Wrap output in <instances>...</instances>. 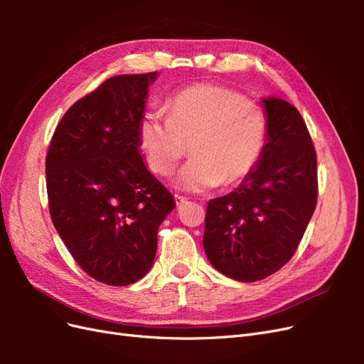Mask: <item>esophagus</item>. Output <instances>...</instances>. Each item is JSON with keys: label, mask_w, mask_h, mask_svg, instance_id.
<instances>
[{"label": "esophagus", "mask_w": 364, "mask_h": 364, "mask_svg": "<svg viewBox=\"0 0 364 364\" xmlns=\"http://www.w3.org/2000/svg\"><path fill=\"white\" fill-rule=\"evenodd\" d=\"M174 200H176V205H178V206H182L183 203H186V197L179 196V194H176V196H174Z\"/></svg>", "instance_id": "34e87169"}]
</instances>
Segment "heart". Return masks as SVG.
<instances>
[{"mask_svg":"<svg viewBox=\"0 0 364 364\" xmlns=\"http://www.w3.org/2000/svg\"><path fill=\"white\" fill-rule=\"evenodd\" d=\"M167 117L146 111L138 121V146L149 170L170 176L190 146L191 161L178 186L203 193L243 182L258 165L267 138L262 107L226 86L196 83L174 92Z\"/></svg>","mask_w":364,"mask_h":364,"instance_id":"b5f03b06","label":"heart"}]
</instances>
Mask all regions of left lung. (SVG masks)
<instances>
[{"mask_svg":"<svg viewBox=\"0 0 364 364\" xmlns=\"http://www.w3.org/2000/svg\"><path fill=\"white\" fill-rule=\"evenodd\" d=\"M267 138L258 165L237 190L208 202L203 247L225 277L255 282L287 264L317 203V158L299 111L262 100Z\"/></svg>","mask_w":364,"mask_h":364,"instance_id":"1","label":"left lung"}]
</instances>
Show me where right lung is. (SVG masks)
I'll list each match as a JSON object with an SVG mask.
<instances>
[{
  "mask_svg": "<svg viewBox=\"0 0 364 364\" xmlns=\"http://www.w3.org/2000/svg\"><path fill=\"white\" fill-rule=\"evenodd\" d=\"M158 73L103 82L62 117L47 159L50 215L79 266L107 285L146 277L176 206L139 153L138 121Z\"/></svg>",
  "mask_w": 364,
  "mask_h": 364,
  "instance_id": "1",
  "label": "right lung"
}]
</instances>
